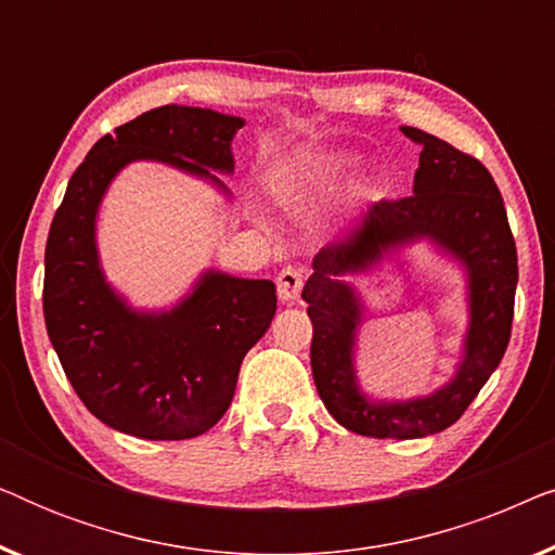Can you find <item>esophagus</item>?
I'll return each instance as SVG.
<instances>
[{"mask_svg": "<svg viewBox=\"0 0 555 555\" xmlns=\"http://www.w3.org/2000/svg\"><path fill=\"white\" fill-rule=\"evenodd\" d=\"M278 295L283 298L285 302H293L298 300V295L302 291V272L295 270V268H283L278 272Z\"/></svg>", "mask_w": 555, "mask_h": 555, "instance_id": "esophagus-1", "label": "esophagus"}]
</instances>
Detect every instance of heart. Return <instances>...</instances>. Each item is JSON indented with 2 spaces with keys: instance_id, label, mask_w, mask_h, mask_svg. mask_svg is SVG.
I'll return each instance as SVG.
<instances>
[{
  "instance_id": "heart-1",
  "label": "heart",
  "mask_w": 555,
  "mask_h": 555,
  "mask_svg": "<svg viewBox=\"0 0 555 555\" xmlns=\"http://www.w3.org/2000/svg\"><path fill=\"white\" fill-rule=\"evenodd\" d=\"M351 169L353 158L340 151H300V154L280 162L275 179L280 186L291 189V192H308V189L338 184Z\"/></svg>"
}]
</instances>
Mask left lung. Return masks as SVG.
Masks as SVG:
<instances>
[{"label":"left lung","mask_w":555,"mask_h":555,"mask_svg":"<svg viewBox=\"0 0 555 555\" xmlns=\"http://www.w3.org/2000/svg\"><path fill=\"white\" fill-rule=\"evenodd\" d=\"M401 133L422 146L412 196L371 204L351 232L315 255L313 275L302 287L313 323L315 389L340 427L376 439L437 435L465 414L503 359L518 285V253L490 171L420 128L401 126ZM420 238H429L466 268L470 323L463 361L453 382L427 398L374 402L354 378V331L362 307L343 275L373 267L397 246Z\"/></svg>","instance_id":"8db88e82"}]
</instances>
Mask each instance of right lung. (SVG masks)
I'll list each match as a JSON object with an SVG mask.
<instances>
[{"mask_svg": "<svg viewBox=\"0 0 555 555\" xmlns=\"http://www.w3.org/2000/svg\"><path fill=\"white\" fill-rule=\"evenodd\" d=\"M245 120L192 105H162L118 126L67 181L44 247V325L88 412L139 439H192L232 404L245 353L278 308L272 280L207 270L179 306L135 310L103 275L95 217L116 173L162 162L207 179L234 171L232 139Z\"/></svg>", "mask_w": 555, "mask_h": 555, "instance_id": "1", "label": "right lung"}]
</instances>
